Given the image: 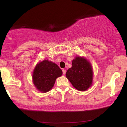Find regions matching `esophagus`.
Here are the masks:
<instances>
[{
	"label": "esophagus",
	"mask_w": 127,
	"mask_h": 127,
	"mask_svg": "<svg viewBox=\"0 0 127 127\" xmlns=\"http://www.w3.org/2000/svg\"><path fill=\"white\" fill-rule=\"evenodd\" d=\"M62 73H63L64 75H65L66 74V70H65V69H62Z\"/></svg>",
	"instance_id": "34e87169"
}]
</instances>
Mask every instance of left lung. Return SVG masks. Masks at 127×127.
<instances>
[{
	"mask_svg": "<svg viewBox=\"0 0 127 127\" xmlns=\"http://www.w3.org/2000/svg\"><path fill=\"white\" fill-rule=\"evenodd\" d=\"M91 65L84 58L77 57L72 61V66L66 73V76L73 86L79 91H86L93 81Z\"/></svg>",
	"mask_w": 127,
	"mask_h": 127,
	"instance_id": "obj_1",
	"label": "left lung"
}]
</instances>
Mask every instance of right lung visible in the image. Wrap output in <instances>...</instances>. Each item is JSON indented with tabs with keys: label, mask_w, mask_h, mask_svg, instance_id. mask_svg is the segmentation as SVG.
<instances>
[{
	"label": "right lung",
	"mask_w": 127,
	"mask_h": 127,
	"mask_svg": "<svg viewBox=\"0 0 127 127\" xmlns=\"http://www.w3.org/2000/svg\"><path fill=\"white\" fill-rule=\"evenodd\" d=\"M62 74V70L57 64L44 60L38 64L34 69L33 84L39 91L46 93L53 88L55 80Z\"/></svg>",
	"instance_id": "1"
}]
</instances>
